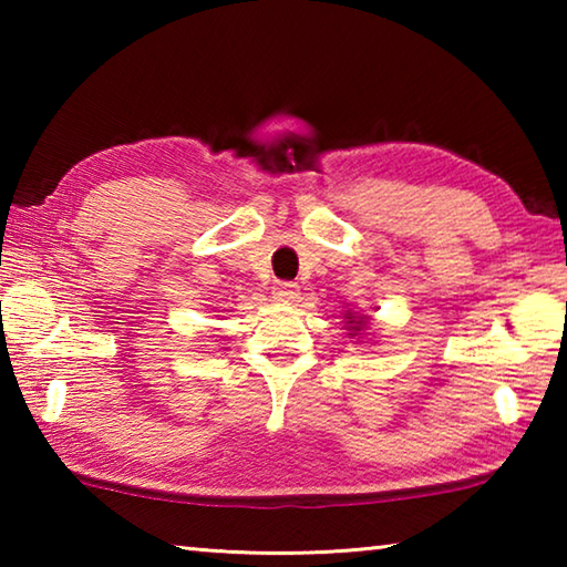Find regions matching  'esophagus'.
<instances>
[{
  "label": "esophagus",
  "mask_w": 567,
  "mask_h": 567,
  "mask_svg": "<svg viewBox=\"0 0 567 567\" xmlns=\"http://www.w3.org/2000/svg\"><path fill=\"white\" fill-rule=\"evenodd\" d=\"M297 295H300V287H297L295 282H277L275 290H272V297L277 302L282 305H290L297 300Z\"/></svg>",
  "instance_id": "esophagus-1"
}]
</instances>
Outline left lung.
Masks as SVG:
<instances>
[{
    "label": "left lung",
    "instance_id": "1",
    "mask_svg": "<svg viewBox=\"0 0 567 567\" xmlns=\"http://www.w3.org/2000/svg\"><path fill=\"white\" fill-rule=\"evenodd\" d=\"M344 330H348L350 338H358V342H362L360 338L364 332H368V318H364V315L348 310V312H344Z\"/></svg>",
    "mask_w": 567,
    "mask_h": 567
}]
</instances>
